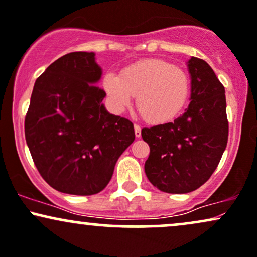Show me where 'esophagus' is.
Listing matches in <instances>:
<instances>
[{
    "label": "esophagus",
    "instance_id": "obj_1",
    "mask_svg": "<svg viewBox=\"0 0 257 257\" xmlns=\"http://www.w3.org/2000/svg\"><path fill=\"white\" fill-rule=\"evenodd\" d=\"M134 131H135V137L140 138L141 137V126L139 124H134Z\"/></svg>",
    "mask_w": 257,
    "mask_h": 257
}]
</instances>
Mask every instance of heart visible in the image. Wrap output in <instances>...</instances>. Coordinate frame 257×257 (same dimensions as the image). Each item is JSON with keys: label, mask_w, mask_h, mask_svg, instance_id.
Returning <instances> with one entry per match:
<instances>
[{"label": "heart", "mask_w": 257, "mask_h": 257, "mask_svg": "<svg viewBox=\"0 0 257 257\" xmlns=\"http://www.w3.org/2000/svg\"><path fill=\"white\" fill-rule=\"evenodd\" d=\"M103 86L111 106L125 110L137 95V106L150 123L170 122L179 115L190 92L189 78L182 69L162 60H145L125 67L118 75L110 72Z\"/></svg>", "instance_id": "1"}]
</instances>
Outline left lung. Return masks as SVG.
Instances as JSON below:
<instances>
[{
    "mask_svg": "<svg viewBox=\"0 0 257 257\" xmlns=\"http://www.w3.org/2000/svg\"><path fill=\"white\" fill-rule=\"evenodd\" d=\"M190 103L174 122L144 128L147 178L159 190L185 194L208 181L227 145L225 88L206 61L190 57Z\"/></svg>",
    "mask_w": 257,
    "mask_h": 257,
    "instance_id": "1",
    "label": "left lung"
}]
</instances>
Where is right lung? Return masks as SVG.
<instances>
[{
    "label": "right lung",
    "instance_id": "obj_1",
    "mask_svg": "<svg viewBox=\"0 0 257 257\" xmlns=\"http://www.w3.org/2000/svg\"><path fill=\"white\" fill-rule=\"evenodd\" d=\"M101 74L94 52L78 51L51 63L35 82L25 138L39 174L61 193L103 190L135 140L131 120L105 109Z\"/></svg>",
    "mask_w": 257,
    "mask_h": 257
}]
</instances>
